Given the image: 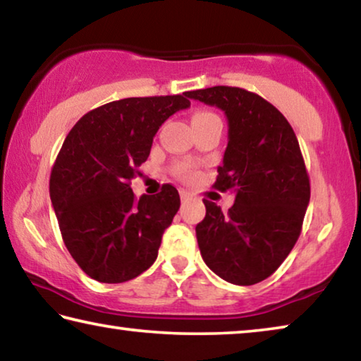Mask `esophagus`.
I'll return each mask as SVG.
<instances>
[{
  "label": "esophagus",
  "instance_id": "obj_1",
  "mask_svg": "<svg viewBox=\"0 0 361 361\" xmlns=\"http://www.w3.org/2000/svg\"><path fill=\"white\" fill-rule=\"evenodd\" d=\"M180 197H181L183 202H186V200L191 199V194H189L188 191H185V189H181V191H180Z\"/></svg>",
  "mask_w": 361,
  "mask_h": 361
}]
</instances>
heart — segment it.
I'll list each match as a JSON object with an SVG mask.
<instances>
[{
  "mask_svg": "<svg viewBox=\"0 0 361 361\" xmlns=\"http://www.w3.org/2000/svg\"><path fill=\"white\" fill-rule=\"evenodd\" d=\"M215 118H218V116L210 113V111H197V113L192 116V122L194 121L215 119ZM173 175L176 176V178H180V180H189V178H192V176L195 175V169H194L192 164L180 162V164H176V166L173 167Z\"/></svg>",
  "mask_w": 361,
  "mask_h": 361,
  "instance_id": "obj_1",
  "label": "heart"
}]
</instances>
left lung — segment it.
<instances>
[{"label":"left lung","instance_id":"obj_1","mask_svg":"<svg viewBox=\"0 0 361 361\" xmlns=\"http://www.w3.org/2000/svg\"><path fill=\"white\" fill-rule=\"evenodd\" d=\"M188 97L218 106L228 118L229 142L213 186L235 192L228 213L204 199L205 218L195 226L200 255L226 282H262L295 247L309 205L298 138L272 103L245 89L215 85Z\"/></svg>","mask_w":361,"mask_h":361}]
</instances>
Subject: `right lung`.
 <instances>
[{"label": "right lung", "instance_id": "add662e5", "mask_svg": "<svg viewBox=\"0 0 361 361\" xmlns=\"http://www.w3.org/2000/svg\"><path fill=\"white\" fill-rule=\"evenodd\" d=\"M191 105L183 95L109 102L79 119L54 162L49 192L65 247L90 279L122 283L157 258L162 234L180 209L164 185L137 199L132 180L164 122Z\"/></svg>", "mask_w": 361, "mask_h": 361}]
</instances>
